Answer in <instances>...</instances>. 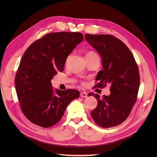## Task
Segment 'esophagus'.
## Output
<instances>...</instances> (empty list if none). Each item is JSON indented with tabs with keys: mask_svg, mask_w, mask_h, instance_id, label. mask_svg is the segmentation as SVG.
Instances as JSON below:
<instances>
[{
	"mask_svg": "<svg viewBox=\"0 0 157 157\" xmlns=\"http://www.w3.org/2000/svg\"><path fill=\"white\" fill-rule=\"evenodd\" d=\"M80 96H81V97H82V98H86V97H87V96H88V94L86 92H81L80 93Z\"/></svg>",
	"mask_w": 157,
	"mask_h": 157,
	"instance_id": "1",
	"label": "esophagus"
}]
</instances>
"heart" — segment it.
Instances as JSON below:
<instances>
[{
  "label": "heart",
  "mask_w": 157,
  "mask_h": 157,
  "mask_svg": "<svg viewBox=\"0 0 157 157\" xmlns=\"http://www.w3.org/2000/svg\"><path fill=\"white\" fill-rule=\"evenodd\" d=\"M93 53H94V52H88L87 54H86V55H88V54H93Z\"/></svg>",
  "instance_id": "heart-1"
}]
</instances>
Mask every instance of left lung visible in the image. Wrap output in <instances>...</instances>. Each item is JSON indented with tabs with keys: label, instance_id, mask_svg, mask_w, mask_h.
Here are the masks:
<instances>
[{
	"label": "left lung",
	"instance_id": "obj_1",
	"mask_svg": "<svg viewBox=\"0 0 157 157\" xmlns=\"http://www.w3.org/2000/svg\"><path fill=\"white\" fill-rule=\"evenodd\" d=\"M85 39L102 59V70L99 71L96 87L111 84V94L97 99L98 105L90 112L92 118L102 128H109L121 124L128 117L137 101L140 74L137 63L124 43L111 35L85 34Z\"/></svg>",
	"mask_w": 157,
	"mask_h": 157
}]
</instances>
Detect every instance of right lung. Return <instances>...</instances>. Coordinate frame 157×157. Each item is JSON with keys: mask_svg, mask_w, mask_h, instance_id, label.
<instances>
[{"mask_svg": "<svg viewBox=\"0 0 157 157\" xmlns=\"http://www.w3.org/2000/svg\"><path fill=\"white\" fill-rule=\"evenodd\" d=\"M83 40L79 32L50 33L25 51L15 84L21 111L32 123L42 128L55 125L71 101L79 96L76 90H54L51 79L63 71L67 56Z\"/></svg>", "mask_w": 157, "mask_h": 157, "instance_id": "right-lung-1", "label": "right lung"}]
</instances>
